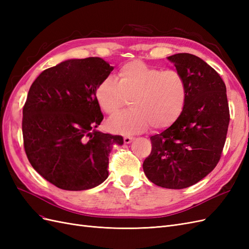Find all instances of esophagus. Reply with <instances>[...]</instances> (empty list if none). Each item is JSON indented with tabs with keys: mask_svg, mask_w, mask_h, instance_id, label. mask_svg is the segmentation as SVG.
<instances>
[{
	"mask_svg": "<svg viewBox=\"0 0 249 249\" xmlns=\"http://www.w3.org/2000/svg\"><path fill=\"white\" fill-rule=\"evenodd\" d=\"M133 137H130V136H125L124 137V142L125 143V144H129V143H131L133 141Z\"/></svg>",
	"mask_w": 249,
	"mask_h": 249,
	"instance_id": "obj_1",
	"label": "esophagus"
}]
</instances>
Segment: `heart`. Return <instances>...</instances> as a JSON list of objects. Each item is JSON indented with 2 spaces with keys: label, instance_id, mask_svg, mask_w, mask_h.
Returning <instances> with one entry per match:
<instances>
[{
  "label": "heart",
  "instance_id": "b5f03b06",
  "mask_svg": "<svg viewBox=\"0 0 249 249\" xmlns=\"http://www.w3.org/2000/svg\"><path fill=\"white\" fill-rule=\"evenodd\" d=\"M187 90L176 70H161L135 60L118 71V81L104 78L95 89V100L109 115L115 114L131 99L130 110L111 117L108 130L123 135L170 126L182 114Z\"/></svg>",
  "mask_w": 249,
  "mask_h": 249
}]
</instances>
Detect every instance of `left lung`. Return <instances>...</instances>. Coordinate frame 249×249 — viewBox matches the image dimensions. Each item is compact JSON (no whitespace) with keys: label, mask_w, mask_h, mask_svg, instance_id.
Returning <instances> with one entry per match:
<instances>
[{"label":"left lung","mask_w":249,"mask_h":249,"mask_svg":"<svg viewBox=\"0 0 249 249\" xmlns=\"http://www.w3.org/2000/svg\"><path fill=\"white\" fill-rule=\"evenodd\" d=\"M167 59L185 81L186 103L176 123L150 137L152 152L143 170L157 186L184 189L207 177L219 162L230 110L224 82L208 63L188 53Z\"/></svg>","instance_id":"obj_1"}]
</instances>
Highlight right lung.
I'll list each match as a JSON object with an SVG mask.
<instances>
[{"label":"right lung","mask_w":249,"mask_h":249,"mask_svg":"<svg viewBox=\"0 0 249 249\" xmlns=\"http://www.w3.org/2000/svg\"><path fill=\"white\" fill-rule=\"evenodd\" d=\"M114 67L99 57L70 59L43 71L30 87L22 109V136L28 160L48 182L81 191L109 176L118 135L95 129L104 118L95 100L99 83Z\"/></svg>","instance_id":"add662e5"}]
</instances>
